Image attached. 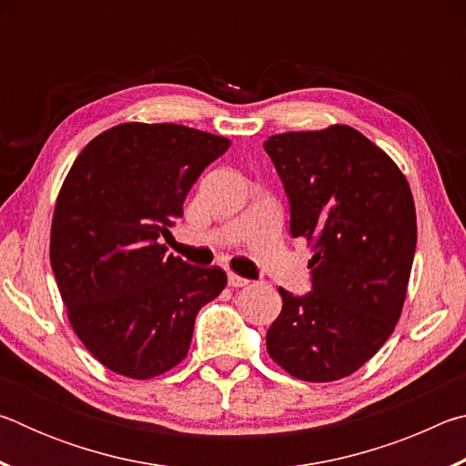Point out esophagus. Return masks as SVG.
Returning a JSON list of instances; mask_svg holds the SVG:
<instances>
[{
    "label": "esophagus",
    "instance_id": "1",
    "mask_svg": "<svg viewBox=\"0 0 466 466\" xmlns=\"http://www.w3.org/2000/svg\"><path fill=\"white\" fill-rule=\"evenodd\" d=\"M228 283H230V288H242L248 286V279L238 273H228Z\"/></svg>",
    "mask_w": 466,
    "mask_h": 466
}]
</instances>
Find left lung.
Here are the masks:
<instances>
[{
	"mask_svg": "<svg viewBox=\"0 0 466 466\" xmlns=\"http://www.w3.org/2000/svg\"><path fill=\"white\" fill-rule=\"evenodd\" d=\"M265 152L286 187L289 232L312 252V291L279 288L267 351L298 380H341L376 356L403 312L417 244L411 187L350 125L279 133Z\"/></svg>",
	"mask_w": 466,
	"mask_h": 466,
	"instance_id": "1",
	"label": "left lung"
}]
</instances>
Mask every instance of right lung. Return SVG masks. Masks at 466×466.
I'll return each mask as SVG.
<instances>
[{
    "label": "right lung",
    "mask_w": 466,
    "mask_h": 466,
    "mask_svg": "<svg viewBox=\"0 0 466 466\" xmlns=\"http://www.w3.org/2000/svg\"><path fill=\"white\" fill-rule=\"evenodd\" d=\"M230 139L175 123H121L86 146L55 201L51 267L74 333L110 372L149 380L187 358L195 317L226 288L162 238Z\"/></svg>",
    "instance_id": "1"
}]
</instances>
